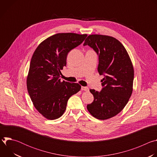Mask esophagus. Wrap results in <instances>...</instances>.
Returning <instances> with one entry per match:
<instances>
[{
  "instance_id": "obj_1",
  "label": "esophagus",
  "mask_w": 157,
  "mask_h": 157,
  "mask_svg": "<svg viewBox=\"0 0 157 157\" xmlns=\"http://www.w3.org/2000/svg\"><path fill=\"white\" fill-rule=\"evenodd\" d=\"M81 90L82 91H89V88L85 86H81Z\"/></svg>"
}]
</instances>
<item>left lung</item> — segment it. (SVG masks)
Wrapping results in <instances>:
<instances>
[{
    "instance_id": "obj_1",
    "label": "left lung",
    "mask_w": 157,
    "mask_h": 157,
    "mask_svg": "<svg viewBox=\"0 0 157 157\" xmlns=\"http://www.w3.org/2000/svg\"><path fill=\"white\" fill-rule=\"evenodd\" d=\"M83 45L89 46L98 54V71L104 76L102 90H89L94 101L87 109L98 119H110L124 108L132 95L134 77L132 61L123 44L113 36L90 35Z\"/></svg>"
}]
</instances>
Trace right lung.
Masks as SVG:
<instances>
[{"instance_id": "add662e5", "label": "right lung", "mask_w": 157, "mask_h": 157, "mask_svg": "<svg viewBox=\"0 0 157 157\" xmlns=\"http://www.w3.org/2000/svg\"><path fill=\"white\" fill-rule=\"evenodd\" d=\"M87 36L74 33L55 34L43 41L33 54L27 79V90L36 109L47 119L60 117L69 98L80 91L79 84L61 81L59 78L68 53Z\"/></svg>"}]
</instances>
